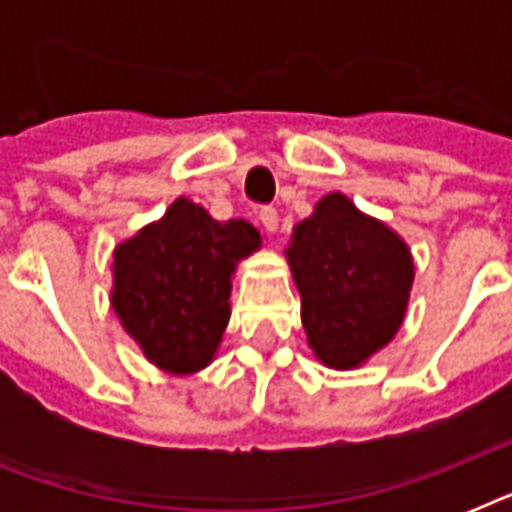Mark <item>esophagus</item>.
<instances>
[{
    "label": "esophagus",
    "instance_id": "34e87169",
    "mask_svg": "<svg viewBox=\"0 0 512 512\" xmlns=\"http://www.w3.org/2000/svg\"><path fill=\"white\" fill-rule=\"evenodd\" d=\"M260 223H263L265 231H276L279 228V212L273 207H263L260 209Z\"/></svg>",
    "mask_w": 512,
    "mask_h": 512
}]
</instances>
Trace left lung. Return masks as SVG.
<instances>
[{"label": "left lung", "instance_id": "left-lung-1", "mask_svg": "<svg viewBox=\"0 0 512 512\" xmlns=\"http://www.w3.org/2000/svg\"><path fill=\"white\" fill-rule=\"evenodd\" d=\"M289 268L300 289L308 345L321 364L353 369L401 327L414 281L404 239L329 193L292 233Z\"/></svg>", "mask_w": 512, "mask_h": 512}]
</instances>
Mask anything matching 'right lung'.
<instances>
[{"instance_id": "1", "label": "right lung", "mask_w": 512, "mask_h": 512, "mask_svg": "<svg viewBox=\"0 0 512 512\" xmlns=\"http://www.w3.org/2000/svg\"><path fill=\"white\" fill-rule=\"evenodd\" d=\"M257 247V228L220 223L188 199L116 247L111 305L151 364L191 374L215 358L231 319V273Z\"/></svg>"}]
</instances>
